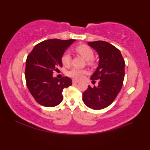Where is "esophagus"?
Returning a JSON list of instances; mask_svg holds the SVG:
<instances>
[{"label":"esophagus","mask_w":150,"mask_h":150,"mask_svg":"<svg viewBox=\"0 0 150 150\" xmlns=\"http://www.w3.org/2000/svg\"><path fill=\"white\" fill-rule=\"evenodd\" d=\"M72 82H73V84H76V83H79V81H77V80H75V79H73V80L72 81Z\"/></svg>","instance_id":"obj_1"}]
</instances>
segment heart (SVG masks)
Masks as SVG:
<instances>
[{
  "instance_id": "1",
  "label": "heart",
  "mask_w": 150,
  "mask_h": 150,
  "mask_svg": "<svg viewBox=\"0 0 150 150\" xmlns=\"http://www.w3.org/2000/svg\"><path fill=\"white\" fill-rule=\"evenodd\" d=\"M75 50L77 54L81 55L85 60L87 61V63L88 65L93 64L94 52L89 46L85 44L79 45L75 48ZM61 60H62V64L65 67L69 66L71 64V55L70 53L69 52H65L62 56ZM87 73V71L85 69H77L74 68V69H71L68 71L67 75L69 77L73 79L80 80L83 77V75Z\"/></svg>"
}]
</instances>
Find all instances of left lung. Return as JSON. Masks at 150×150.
I'll use <instances>...</instances> for the list:
<instances>
[{"instance_id":"left-lung-1","label":"left lung","mask_w":150,"mask_h":150,"mask_svg":"<svg viewBox=\"0 0 150 150\" xmlns=\"http://www.w3.org/2000/svg\"><path fill=\"white\" fill-rule=\"evenodd\" d=\"M88 44L99 55V63L91 79L99 80L97 87L88 88L83 93V101L88 107L100 110L115 100L123 85L125 62L120 50L104 41L88 42Z\"/></svg>"}]
</instances>
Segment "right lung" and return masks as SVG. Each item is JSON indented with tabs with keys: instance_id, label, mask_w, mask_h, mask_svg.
<instances>
[{
	"instance_id": "obj_1",
	"label": "right lung",
	"mask_w": 150,
	"mask_h": 150,
	"mask_svg": "<svg viewBox=\"0 0 150 150\" xmlns=\"http://www.w3.org/2000/svg\"><path fill=\"white\" fill-rule=\"evenodd\" d=\"M75 40L51 39L35 45L26 62L25 78L30 93L40 105L53 107L63 100V88L72 85L67 77H53L54 71L62 67V56Z\"/></svg>"
}]
</instances>
